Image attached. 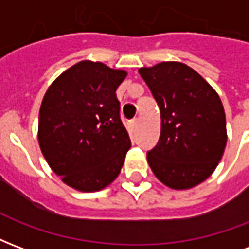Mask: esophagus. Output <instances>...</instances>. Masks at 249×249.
Returning <instances> with one entry per match:
<instances>
[{"label": "esophagus", "instance_id": "esophagus-1", "mask_svg": "<svg viewBox=\"0 0 249 249\" xmlns=\"http://www.w3.org/2000/svg\"><path fill=\"white\" fill-rule=\"evenodd\" d=\"M130 128H132L133 130L137 129V128H139V120L137 119L132 120V121H130Z\"/></svg>", "mask_w": 249, "mask_h": 249}]
</instances>
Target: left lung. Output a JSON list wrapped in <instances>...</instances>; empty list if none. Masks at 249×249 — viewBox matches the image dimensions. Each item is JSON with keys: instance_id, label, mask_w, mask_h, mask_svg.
Here are the masks:
<instances>
[{"instance_id": "left-lung-1", "label": "left lung", "mask_w": 249, "mask_h": 249, "mask_svg": "<svg viewBox=\"0 0 249 249\" xmlns=\"http://www.w3.org/2000/svg\"><path fill=\"white\" fill-rule=\"evenodd\" d=\"M160 108L161 130L146 153L152 172L172 189H189L213 173L227 144L225 113L213 88L185 64L140 68Z\"/></svg>"}]
</instances>
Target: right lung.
Segmentation results:
<instances>
[{
	"mask_svg": "<svg viewBox=\"0 0 249 249\" xmlns=\"http://www.w3.org/2000/svg\"><path fill=\"white\" fill-rule=\"evenodd\" d=\"M126 71L103 62L71 66L48 88L40 108L38 142L57 176L96 192L119 176L130 139L120 119L116 89Z\"/></svg>",
	"mask_w": 249,
	"mask_h": 249,
	"instance_id": "right-lung-1",
	"label": "right lung"
}]
</instances>
